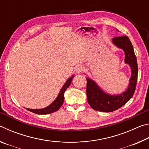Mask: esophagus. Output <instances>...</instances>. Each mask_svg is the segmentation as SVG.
I'll return each mask as SVG.
<instances>
[{
  "mask_svg": "<svg viewBox=\"0 0 149 149\" xmlns=\"http://www.w3.org/2000/svg\"><path fill=\"white\" fill-rule=\"evenodd\" d=\"M84 65H77L76 68H75V72L79 74V73H81L83 71H84Z\"/></svg>",
  "mask_w": 149,
  "mask_h": 149,
  "instance_id": "34e87169",
  "label": "esophagus"
}]
</instances>
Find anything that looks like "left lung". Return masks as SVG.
Here are the masks:
<instances>
[{
	"mask_svg": "<svg viewBox=\"0 0 149 149\" xmlns=\"http://www.w3.org/2000/svg\"><path fill=\"white\" fill-rule=\"evenodd\" d=\"M112 42L125 53V63L128 64L132 70L129 85L122 94L111 95L104 93L96 83L87 77V97L93 109L100 112H110L118 110L132 99L137 85L138 66L137 58L130 39L127 36H119L113 38Z\"/></svg>",
	"mask_w": 149,
	"mask_h": 149,
	"instance_id": "obj_1",
	"label": "left lung"
}]
</instances>
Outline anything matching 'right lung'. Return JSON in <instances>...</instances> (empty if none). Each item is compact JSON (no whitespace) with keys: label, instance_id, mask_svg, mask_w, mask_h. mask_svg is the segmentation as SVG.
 <instances>
[{"label":"right lung","instance_id":"right-lung-1","mask_svg":"<svg viewBox=\"0 0 149 149\" xmlns=\"http://www.w3.org/2000/svg\"><path fill=\"white\" fill-rule=\"evenodd\" d=\"M74 77V75H72V77H70L69 79L66 81V82L65 83V84L63 85L61 90H60L56 99L54 100L53 102H52L49 106H48L47 107L41 108V109H30V108H26V109L30 111V112H32L35 113V114H50V113H53L54 112H56V111L58 110L59 108L61 107V106L62 105L63 102H64V95L65 91L67 89V88L70 86V84H71L72 81Z\"/></svg>","mask_w":149,"mask_h":149}]
</instances>
